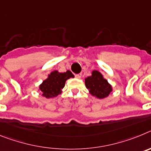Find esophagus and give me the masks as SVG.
Returning a JSON list of instances; mask_svg holds the SVG:
<instances>
[{
	"label": "esophagus",
	"mask_w": 151,
	"mask_h": 151,
	"mask_svg": "<svg viewBox=\"0 0 151 151\" xmlns=\"http://www.w3.org/2000/svg\"><path fill=\"white\" fill-rule=\"evenodd\" d=\"M75 76H76V78H81V77H82V74H81V73H79V74H76Z\"/></svg>",
	"instance_id": "obj_1"
}]
</instances>
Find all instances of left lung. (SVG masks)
Here are the masks:
<instances>
[{
    "instance_id": "8db88e82",
    "label": "left lung",
    "mask_w": 151,
    "mask_h": 151,
    "mask_svg": "<svg viewBox=\"0 0 151 151\" xmlns=\"http://www.w3.org/2000/svg\"><path fill=\"white\" fill-rule=\"evenodd\" d=\"M85 83L86 88L88 89L89 93L99 99L108 97L113 91V88L107 80L104 78L103 75L97 70H94L91 76L85 78Z\"/></svg>"
}]
</instances>
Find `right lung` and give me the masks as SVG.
Here are the masks:
<instances>
[{"label": "right lung", "mask_w": 151, "mask_h": 151, "mask_svg": "<svg viewBox=\"0 0 151 151\" xmlns=\"http://www.w3.org/2000/svg\"><path fill=\"white\" fill-rule=\"evenodd\" d=\"M74 78V75L67 70L66 73H59L57 70L51 72L47 78L39 85L42 96L46 98H53L60 94L67 79Z\"/></svg>", "instance_id": "right-lung-1"}]
</instances>
